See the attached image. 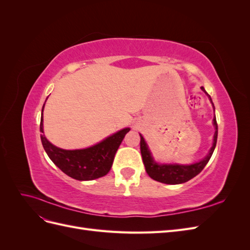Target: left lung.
<instances>
[{
	"label": "left lung",
	"mask_w": 250,
	"mask_h": 250,
	"mask_svg": "<svg viewBox=\"0 0 250 250\" xmlns=\"http://www.w3.org/2000/svg\"><path fill=\"white\" fill-rule=\"evenodd\" d=\"M201 89L203 90L208 96V99L210 103L213 104L214 107V103L211 101L210 96L206 92V89L201 86ZM215 110V107H214ZM214 126H215V134H214V142H213V146H211L208 154L201 160L198 163H195L192 165H179V164H163L160 165L156 162H154L152 155H151L150 150L148 149L147 143L144 140L142 137V134H140L141 137V153H142V158H143V163L145 165V169L148 175L156 180L160 181V183L163 184H167V185H179V184H184L187 183L188 180L192 179L196 175L203 170V168L206 167L207 164L208 163L209 158L211 157V154H213L216 144H217V137H218V125H217V121L216 117L214 118Z\"/></svg>",
	"instance_id": "1"
}]
</instances>
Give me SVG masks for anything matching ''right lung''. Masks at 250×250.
<instances>
[{"label":"right lung","mask_w":250,"mask_h":250,"mask_svg":"<svg viewBox=\"0 0 250 250\" xmlns=\"http://www.w3.org/2000/svg\"><path fill=\"white\" fill-rule=\"evenodd\" d=\"M43 107L44 104L42 109L40 127L41 140L50 160L67 176L77 180H93L106 175L111 168L119 146L130 128H124L92 147L64 150L54 146L44 137L42 126Z\"/></svg>","instance_id":"1"}]
</instances>
